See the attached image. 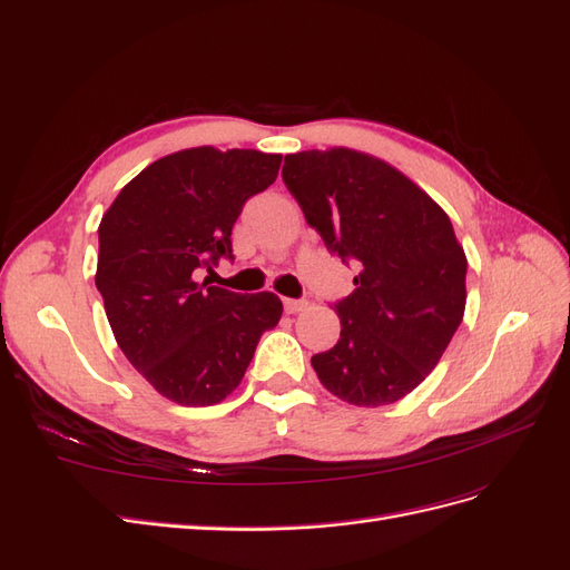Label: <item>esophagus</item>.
I'll return each mask as SVG.
<instances>
[{
	"mask_svg": "<svg viewBox=\"0 0 570 570\" xmlns=\"http://www.w3.org/2000/svg\"><path fill=\"white\" fill-rule=\"evenodd\" d=\"M283 306H285L287 314H299V312H304V308L308 306V302L306 299H285Z\"/></svg>",
	"mask_w": 570,
	"mask_h": 570,
	"instance_id": "obj_1",
	"label": "esophagus"
}]
</instances>
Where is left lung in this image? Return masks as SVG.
Wrapping results in <instances>:
<instances>
[{
    "mask_svg": "<svg viewBox=\"0 0 570 570\" xmlns=\"http://www.w3.org/2000/svg\"><path fill=\"white\" fill-rule=\"evenodd\" d=\"M283 180L356 289L335 304L342 331L312 356L342 402L383 406L438 366L465 308V254L452 220L390 164L335 147L287 154Z\"/></svg>",
    "mask_w": 570,
    "mask_h": 570,
    "instance_id": "left-lung-1",
    "label": "left lung"
}]
</instances>
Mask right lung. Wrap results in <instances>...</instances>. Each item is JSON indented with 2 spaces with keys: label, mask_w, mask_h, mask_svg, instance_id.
I'll return each instance as SVG.
<instances>
[{
  "label": "right lung",
  "mask_w": 570,
  "mask_h": 570,
  "mask_svg": "<svg viewBox=\"0 0 570 570\" xmlns=\"http://www.w3.org/2000/svg\"><path fill=\"white\" fill-rule=\"evenodd\" d=\"M283 157L195 147L149 164L99 223L97 289L120 352L180 406H212L239 385L258 340L278 325L273 292L195 283L233 258V226L278 178Z\"/></svg>",
  "instance_id": "right-lung-1"
}]
</instances>
